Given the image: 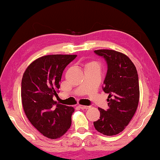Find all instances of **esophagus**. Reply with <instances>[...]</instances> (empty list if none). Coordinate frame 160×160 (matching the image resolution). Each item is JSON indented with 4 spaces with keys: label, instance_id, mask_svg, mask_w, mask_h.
<instances>
[{
    "label": "esophagus",
    "instance_id": "obj_1",
    "mask_svg": "<svg viewBox=\"0 0 160 160\" xmlns=\"http://www.w3.org/2000/svg\"><path fill=\"white\" fill-rule=\"evenodd\" d=\"M78 107L80 108V109H89L90 107H89V106H84V105H78Z\"/></svg>",
    "mask_w": 160,
    "mask_h": 160
}]
</instances>
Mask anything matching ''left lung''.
<instances>
[{"label": "left lung", "mask_w": 160, "mask_h": 160, "mask_svg": "<svg viewBox=\"0 0 160 160\" xmlns=\"http://www.w3.org/2000/svg\"><path fill=\"white\" fill-rule=\"evenodd\" d=\"M107 64L103 90L109 93L107 110L98 108L100 118L93 122L98 132L113 136L124 130L133 118L140 99L138 74L127 56L113 50L94 51Z\"/></svg>", "instance_id": "left-lung-1"}]
</instances>
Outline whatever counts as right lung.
<instances>
[{
	"label": "right lung",
	"instance_id": "obj_1",
	"mask_svg": "<svg viewBox=\"0 0 160 160\" xmlns=\"http://www.w3.org/2000/svg\"><path fill=\"white\" fill-rule=\"evenodd\" d=\"M76 55H47L26 68L21 82V98L25 114L31 123L45 137L57 139L71 126L74 108L57 103L62 75Z\"/></svg>",
	"mask_w": 160,
	"mask_h": 160
}]
</instances>
